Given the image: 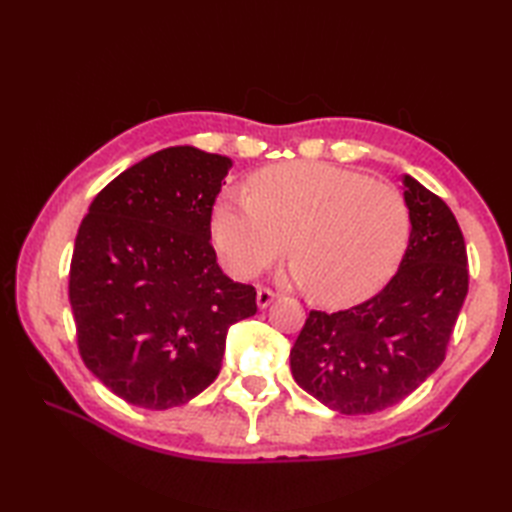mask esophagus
<instances>
[{
    "mask_svg": "<svg viewBox=\"0 0 512 512\" xmlns=\"http://www.w3.org/2000/svg\"><path fill=\"white\" fill-rule=\"evenodd\" d=\"M275 297H277L275 290H270V288H266V286H259V290H257V306L264 310V308L270 306V303H273Z\"/></svg>",
    "mask_w": 512,
    "mask_h": 512,
    "instance_id": "34e87169",
    "label": "esophagus"
}]
</instances>
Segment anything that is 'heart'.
<instances>
[{
	"instance_id": "b5f03b06",
	"label": "heart",
	"mask_w": 512,
	"mask_h": 512,
	"mask_svg": "<svg viewBox=\"0 0 512 512\" xmlns=\"http://www.w3.org/2000/svg\"><path fill=\"white\" fill-rule=\"evenodd\" d=\"M248 193L226 191L213 239L228 273L250 279L279 257L288 279L325 306H352L394 277L409 244L405 195L328 162H281L253 173Z\"/></svg>"
}]
</instances>
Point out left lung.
I'll list each match as a JSON object with an SVG mask.
<instances>
[{
  "label": "left lung",
  "mask_w": 512,
  "mask_h": 512,
  "mask_svg": "<svg viewBox=\"0 0 512 512\" xmlns=\"http://www.w3.org/2000/svg\"><path fill=\"white\" fill-rule=\"evenodd\" d=\"M405 200L411 235L398 273L354 308L310 310L290 352L299 387L345 416L396 405L436 372L469 292L464 235L447 202L409 176Z\"/></svg>",
  "instance_id": "1"
}]
</instances>
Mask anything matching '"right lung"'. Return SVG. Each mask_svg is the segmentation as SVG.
<instances>
[{"instance_id": "obj_1", "label": "right lung", "mask_w": 512, "mask_h": 512, "mask_svg": "<svg viewBox=\"0 0 512 512\" xmlns=\"http://www.w3.org/2000/svg\"><path fill=\"white\" fill-rule=\"evenodd\" d=\"M226 156L169 147L116 176L76 233L70 306L85 367L143 409L189 402L220 374L226 334L257 312L211 244Z\"/></svg>"}]
</instances>
